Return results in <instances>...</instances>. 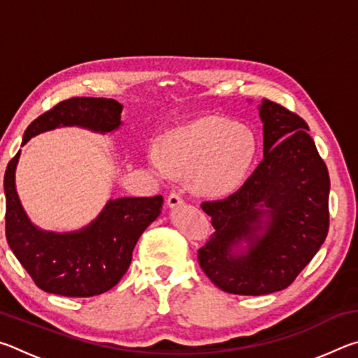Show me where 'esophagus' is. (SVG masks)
<instances>
[{"label": "esophagus", "mask_w": 358, "mask_h": 358, "mask_svg": "<svg viewBox=\"0 0 358 358\" xmlns=\"http://www.w3.org/2000/svg\"><path fill=\"white\" fill-rule=\"evenodd\" d=\"M183 203V197H181V194L180 192H171L169 194V197H167V205L171 208H173V207H178V205H181Z\"/></svg>", "instance_id": "1"}]
</instances>
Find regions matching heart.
Wrapping results in <instances>:
<instances>
[{
    "mask_svg": "<svg viewBox=\"0 0 358 358\" xmlns=\"http://www.w3.org/2000/svg\"><path fill=\"white\" fill-rule=\"evenodd\" d=\"M256 153V141L245 126L224 118H203L164 136L148 153L159 177L192 175L194 186L208 196H222L243 180Z\"/></svg>",
    "mask_w": 358,
    "mask_h": 358,
    "instance_id": "b5f03b06",
    "label": "heart"
}]
</instances>
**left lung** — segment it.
Segmentation results:
<instances>
[{"label": "left lung", "mask_w": 358, "mask_h": 358, "mask_svg": "<svg viewBox=\"0 0 358 358\" xmlns=\"http://www.w3.org/2000/svg\"><path fill=\"white\" fill-rule=\"evenodd\" d=\"M264 159L237 191L202 202L215 232L197 251L203 273L224 292L265 295L289 287L329 234L330 177L308 124L262 99ZM241 241L248 248L235 252Z\"/></svg>", "instance_id": "obj_1"}]
</instances>
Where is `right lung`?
I'll return each instance as SVG.
<instances>
[{
    "label": "right lung",
    "instance_id": "add662e5",
    "mask_svg": "<svg viewBox=\"0 0 358 358\" xmlns=\"http://www.w3.org/2000/svg\"><path fill=\"white\" fill-rule=\"evenodd\" d=\"M123 106L107 98H71L58 102L28 126L22 145L39 132L82 126L110 132L121 124ZM20 151L4 173L6 238L36 286L63 296H93L117 286L128 271L143 230L161 213L162 196L108 201L101 215L77 232L41 230L28 220L15 191Z\"/></svg>",
    "mask_w": 358,
    "mask_h": 358
}]
</instances>
